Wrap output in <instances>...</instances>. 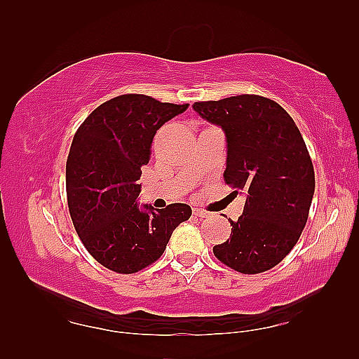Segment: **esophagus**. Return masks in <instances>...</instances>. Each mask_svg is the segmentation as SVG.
Masks as SVG:
<instances>
[{
    "mask_svg": "<svg viewBox=\"0 0 359 359\" xmlns=\"http://www.w3.org/2000/svg\"><path fill=\"white\" fill-rule=\"evenodd\" d=\"M194 215L197 216V217H210V215L211 212H208V211H205V210H202V208H194Z\"/></svg>",
    "mask_w": 359,
    "mask_h": 359,
    "instance_id": "34e87169",
    "label": "esophagus"
}]
</instances>
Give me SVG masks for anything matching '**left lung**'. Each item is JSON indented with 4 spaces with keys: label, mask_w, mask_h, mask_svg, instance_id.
<instances>
[{
    "label": "left lung",
    "mask_w": 359,
    "mask_h": 359,
    "mask_svg": "<svg viewBox=\"0 0 359 359\" xmlns=\"http://www.w3.org/2000/svg\"><path fill=\"white\" fill-rule=\"evenodd\" d=\"M193 109L222 128L225 184L245 196L242 216L230 219V239L212 247L215 256L245 274L270 270L296 245L315 193L299 129L282 106L259 95L197 102Z\"/></svg>",
    "instance_id": "obj_1"
}]
</instances>
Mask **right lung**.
Returning a JSON list of instances; mask_svg holds the SVG:
<instances>
[{
	"instance_id": "right-lung-1",
	"label": "right lung",
	"mask_w": 359,
	"mask_h": 359,
	"mask_svg": "<svg viewBox=\"0 0 359 359\" xmlns=\"http://www.w3.org/2000/svg\"><path fill=\"white\" fill-rule=\"evenodd\" d=\"M189 104L160 103L142 94L104 102L75 133L66 163L67 205L89 255L106 269L135 273L162 256L172 231L191 216L187 203L157 210L140 205L143 165L152 139Z\"/></svg>"
}]
</instances>
